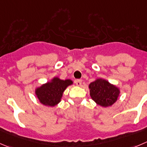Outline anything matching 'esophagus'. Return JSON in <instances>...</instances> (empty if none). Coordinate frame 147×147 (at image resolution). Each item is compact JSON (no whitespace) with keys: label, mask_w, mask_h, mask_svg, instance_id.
<instances>
[{"label":"esophagus","mask_w":147,"mask_h":147,"mask_svg":"<svg viewBox=\"0 0 147 147\" xmlns=\"http://www.w3.org/2000/svg\"><path fill=\"white\" fill-rule=\"evenodd\" d=\"M82 81L81 80V79H77V80L75 81V83H76V84L79 86H80L81 85H82Z\"/></svg>","instance_id":"34e87169"}]
</instances>
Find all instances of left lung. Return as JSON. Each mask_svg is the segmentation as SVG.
<instances>
[{
  "mask_svg": "<svg viewBox=\"0 0 147 147\" xmlns=\"http://www.w3.org/2000/svg\"><path fill=\"white\" fill-rule=\"evenodd\" d=\"M89 88L92 100L102 107L113 105L119 97V88L105 79H96L89 85Z\"/></svg>",
  "mask_w": 147,
  "mask_h": 147,
  "instance_id": "obj_1",
  "label": "left lung"
}]
</instances>
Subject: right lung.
I'll list each match as a JSON object with an SVG mask.
<instances>
[{
    "label": "right lung",
    "mask_w": 147,
    "mask_h": 147,
    "mask_svg": "<svg viewBox=\"0 0 147 147\" xmlns=\"http://www.w3.org/2000/svg\"><path fill=\"white\" fill-rule=\"evenodd\" d=\"M73 84L71 79L62 80L54 77L50 82L36 88L35 94L40 103L46 106L53 107L61 102L65 89Z\"/></svg>",
    "instance_id": "obj_1"
}]
</instances>
